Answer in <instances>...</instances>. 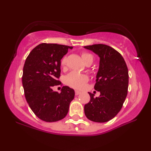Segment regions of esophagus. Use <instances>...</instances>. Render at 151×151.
I'll return each mask as SVG.
<instances>
[{
  "mask_svg": "<svg viewBox=\"0 0 151 151\" xmlns=\"http://www.w3.org/2000/svg\"><path fill=\"white\" fill-rule=\"evenodd\" d=\"M80 93H81V92L79 91H78V90H76L75 91V94L76 95V96H78V95H79Z\"/></svg>",
  "mask_w": 151,
  "mask_h": 151,
  "instance_id": "34e87169",
  "label": "esophagus"
}]
</instances>
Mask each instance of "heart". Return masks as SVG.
Instances as JSON below:
<instances>
[{
    "label": "heart",
    "mask_w": 151,
    "mask_h": 151,
    "mask_svg": "<svg viewBox=\"0 0 151 151\" xmlns=\"http://www.w3.org/2000/svg\"><path fill=\"white\" fill-rule=\"evenodd\" d=\"M82 58L85 63L88 61H92L93 60V55L90 53L83 52L81 53ZM67 63V57L65 56L62 58L60 61V65L62 67H65ZM88 80V77L85 74H81L77 72L73 71L68 74L66 77V83L71 87L75 88H80L84 86V84Z\"/></svg>",
    "instance_id": "b5f03b06"
}]
</instances>
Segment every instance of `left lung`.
Masks as SVG:
<instances>
[{"label": "left lung", "mask_w": 151, "mask_h": 151, "mask_svg": "<svg viewBox=\"0 0 151 151\" xmlns=\"http://www.w3.org/2000/svg\"><path fill=\"white\" fill-rule=\"evenodd\" d=\"M84 48L100 57L94 88L100 92L96 98L88 93L91 100L84 105V113L93 122H106L119 112L127 98L129 86L127 64L120 53L108 45L97 44Z\"/></svg>", "instance_id": "obj_1"}]
</instances>
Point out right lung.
<instances>
[{
    "label": "right lung",
    "instance_id": "1",
    "mask_svg": "<svg viewBox=\"0 0 151 151\" xmlns=\"http://www.w3.org/2000/svg\"><path fill=\"white\" fill-rule=\"evenodd\" d=\"M73 47L42 43L28 55L23 67L22 82L29 106L38 118L47 122L59 121L67 115L73 100V88L63 86L61 93L53 86L62 85L60 60Z\"/></svg>",
    "mask_w": 151,
    "mask_h": 151
}]
</instances>
